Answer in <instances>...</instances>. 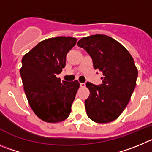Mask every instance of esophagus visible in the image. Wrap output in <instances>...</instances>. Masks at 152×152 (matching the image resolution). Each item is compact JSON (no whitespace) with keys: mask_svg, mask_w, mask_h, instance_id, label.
<instances>
[{"mask_svg":"<svg viewBox=\"0 0 152 152\" xmlns=\"http://www.w3.org/2000/svg\"><path fill=\"white\" fill-rule=\"evenodd\" d=\"M80 87L81 88H85L86 87V83H80Z\"/></svg>","mask_w":152,"mask_h":152,"instance_id":"obj_1","label":"esophagus"}]
</instances>
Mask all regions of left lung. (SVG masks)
I'll return each instance as SVG.
<instances>
[{
	"label": "left lung",
	"mask_w": 152,
	"mask_h": 152,
	"mask_svg": "<svg viewBox=\"0 0 152 152\" xmlns=\"http://www.w3.org/2000/svg\"><path fill=\"white\" fill-rule=\"evenodd\" d=\"M77 45L86 50L94 68L104 76L100 86L86 83L90 91L85 101L87 115L98 124L115 120L127 106L136 87L138 69L133 58L121 44L105 35L85 37Z\"/></svg>",
	"instance_id": "left-lung-1"
}]
</instances>
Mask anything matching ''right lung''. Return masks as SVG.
Segmentation results:
<instances>
[{
  "label": "right lung",
  "instance_id": "right-lung-1",
  "mask_svg": "<svg viewBox=\"0 0 152 152\" xmlns=\"http://www.w3.org/2000/svg\"><path fill=\"white\" fill-rule=\"evenodd\" d=\"M73 37H55L39 42L23 56L20 75L30 107L41 120H66L79 88L77 80L61 83L57 74L66 65V54L76 45Z\"/></svg>",
  "mask_w": 152,
  "mask_h": 152
}]
</instances>
